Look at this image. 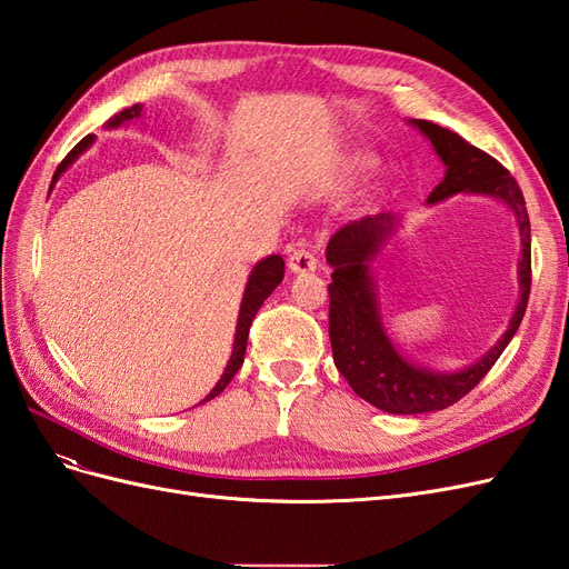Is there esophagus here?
<instances>
[{
    "instance_id": "1",
    "label": "esophagus",
    "mask_w": 569,
    "mask_h": 569,
    "mask_svg": "<svg viewBox=\"0 0 569 569\" xmlns=\"http://www.w3.org/2000/svg\"><path fill=\"white\" fill-rule=\"evenodd\" d=\"M287 266L291 272H313L318 268V258L308 249H295L287 258Z\"/></svg>"
}]
</instances>
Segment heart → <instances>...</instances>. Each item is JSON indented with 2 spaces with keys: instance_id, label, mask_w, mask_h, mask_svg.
Returning a JSON list of instances; mask_svg holds the SVG:
<instances>
[{
  "instance_id": "obj_1",
  "label": "heart",
  "mask_w": 569,
  "mask_h": 569,
  "mask_svg": "<svg viewBox=\"0 0 569 569\" xmlns=\"http://www.w3.org/2000/svg\"><path fill=\"white\" fill-rule=\"evenodd\" d=\"M375 166H377V159L372 157V153L356 151V153H351V157H347V159L341 161L339 176H341V180L356 182V180H363L366 176H370Z\"/></svg>"
}]
</instances>
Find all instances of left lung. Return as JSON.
<instances>
[{
  "mask_svg": "<svg viewBox=\"0 0 569 569\" xmlns=\"http://www.w3.org/2000/svg\"><path fill=\"white\" fill-rule=\"evenodd\" d=\"M432 142L443 161V180L427 197V203H439L453 194H479L503 201L515 216L520 230V301L508 322V330L493 347L462 370H432L408 360L391 337L377 301L372 263L401 226V216L377 213L339 228L327 244V263L332 266L330 289V341L337 370L347 377L351 389L375 408L393 416H418V412L443 410L460 401L485 377L525 318L531 284V230L522 189L508 170L489 153L465 142L460 134L429 120L410 118Z\"/></svg>",
  "mask_w": 569,
  "mask_h": 569,
  "instance_id": "8db88e82",
  "label": "left lung"
}]
</instances>
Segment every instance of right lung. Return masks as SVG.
Wrapping results in <instances>:
<instances>
[{
    "mask_svg": "<svg viewBox=\"0 0 569 569\" xmlns=\"http://www.w3.org/2000/svg\"><path fill=\"white\" fill-rule=\"evenodd\" d=\"M140 116H142V104H134V107H130V109H123L120 113H116V116L109 120V123H107V128L126 126V123H130V120L140 118ZM92 142H94V134H88V137H84V140H80L71 151H68V157L59 163L54 178H51V184H54V182L61 178V173H66L68 166H71L84 149L92 147ZM282 278H284V261H282V256H278V253H272V256H268V258H261V261H258V263L253 266V270H251V274H249V280H247V287H244L242 306H239V318H237V330H234L232 356H230V360H228L226 370H222L220 380H218L216 387L209 391V396H206L203 401H199V406L206 403V401L216 399V396L230 385L234 372H237L239 368H242V363H244V351H247V339H249V327H251V322H253V318H256V313H258V308L263 306V301L272 295V289L282 282Z\"/></svg>",
    "mask_w": 569,
    "mask_h": 569,
    "instance_id": "add662e5",
    "label": "right lung"
}]
</instances>
